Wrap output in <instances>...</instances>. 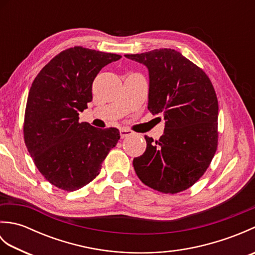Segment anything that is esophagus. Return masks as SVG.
<instances>
[{
  "instance_id": "obj_1",
  "label": "esophagus",
  "mask_w": 255,
  "mask_h": 255,
  "mask_svg": "<svg viewBox=\"0 0 255 255\" xmlns=\"http://www.w3.org/2000/svg\"><path fill=\"white\" fill-rule=\"evenodd\" d=\"M132 134H133V131L130 130V129H127V128H122L121 129V137L122 138L132 136Z\"/></svg>"
}]
</instances>
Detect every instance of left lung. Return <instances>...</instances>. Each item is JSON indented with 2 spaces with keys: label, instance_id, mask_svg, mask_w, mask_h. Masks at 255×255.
<instances>
[{
  "label": "left lung",
  "instance_id": "obj_1",
  "mask_svg": "<svg viewBox=\"0 0 255 255\" xmlns=\"http://www.w3.org/2000/svg\"><path fill=\"white\" fill-rule=\"evenodd\" d=\"M149 70L148 110L163 114L164 133L144 136L147 149L133 159L136 174L163 194L193 186L208 169L218 147V100L203 69L174 49L125 55Z\"/></svg>",
  "mask_w": 255,
  "mask_h": 255
}]
</instances>
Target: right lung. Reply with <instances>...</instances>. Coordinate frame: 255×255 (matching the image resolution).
<instances>
[{
  "instance_id": "right-lung-1",
  "label": "right lung",
  "mask_w": 255,
  "mask_h": 255,
  "mask_svg": "<svg viewBox=\"0 0 255 255\" xmlns=\"http://www.w3.org/2000/svg\"><path fill=\"white\" fill-rule=\"evenodd\" d=\"M121 58L75 46L52 58L32 82L24 140L37 169L53 186L73 192L93 181L121 138L117 128L100 129L79 122V112L93 99L97 73Z\"/></svg>"
}]
</instances>
